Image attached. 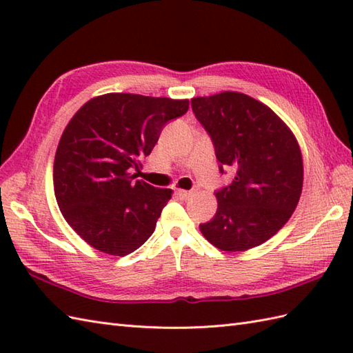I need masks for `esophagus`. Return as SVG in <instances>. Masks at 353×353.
I'll use <instances>...</instances> for the list:
<instances>
[{"label": "esophagus", "instance_id": "obj_1", "mask_svg": "<svg viewBox=\"0 0 353 353\" xmlns=\"http://www.w3.org/2000/svg\"><path fill=\"white\" fill-rule=\"evenodd\" d=\"M194 192H196V190H191V191H186V190H177V196L181 197V199H183V200H186V199H190Z\"/></svg>", "mask_w": 353, "mask_h": 353}]
</instances>
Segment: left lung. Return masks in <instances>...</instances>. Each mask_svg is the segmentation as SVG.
<instances>
[{
    "label": "left lung",
    "mask_w": 353,
    "mask_h": 353,
    "mask_svg": "<svg viewBox=\"0 0 353 353\" xmlns=\"http://www.w3.org/2000/svg\"><path fill=\"white\" fill-rule=\"evenodd\" d=\"M212 139L219 168H234L230 185L215 192L219 208L200 224L209 243L243 252L272 238L290 220L303 185V162L294 134L265 104L241 92L191 100Z\"/></svg>",
    "instance_id": "8db88e82"
}]
</instances>
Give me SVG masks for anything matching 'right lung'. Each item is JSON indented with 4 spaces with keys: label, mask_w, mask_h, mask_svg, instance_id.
Wrapping results in <instances>:
<instances>
[{
    "label": "right lung",
    "mask_w": 353,
    "mask_h": 353,
    "mask_svg": "<svg viewBox=\"0 0 353 353\" xmlns=\"http://www.w3.org/2000/svg\"><path fill=\"white\" fill-rule=\"evenodd\" d=\"M188 100L104 94L71 118L59 142L52 181L61 212L94 249L124 256L152 236L171 190L134 181L168 121Z\"/></svg>",
    "instance_id": "right-lung-1"
}]
</instances>
